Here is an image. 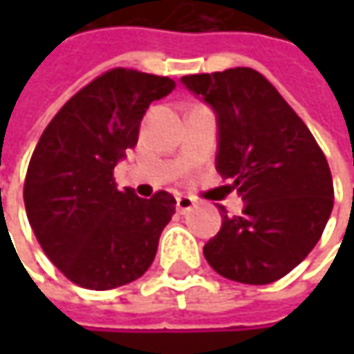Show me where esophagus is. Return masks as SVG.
Returning <instances> with one entry per match:
<instances>
[{
	"label": "esophagus",
	"mask_w": 354,
	"mask_h": 354,
	"mask_svg": "<svg viewBox=\"0 0 354 354\" xmlns=\"http://www.w3.org/2000/svg\"><path fill=\"white\" fill-rule=\"evenodd\" d=\"M195 205H197V203H195V198L185 197V195L177 197V211L181 212V214L193 211V209H195Z\"/></svg>",
	"instance_id": "1"
}]
</instances>
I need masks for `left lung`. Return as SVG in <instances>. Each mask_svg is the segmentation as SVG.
<instances>
[{"mask_svg":"<svg viewBox=\"0 0 354 354\" xmlns=\"http://www.w3.org/2000/svg\"><path fill=\"white\" fill-rule=\"evenodd\" d=\"M181 82L216 116V171L244 201L203 254L228 279L264 286L290 274L319 242L333 179L311 131L264 76L246 66Z\"/></svg>","mask_w":354,"mask_h":354,"instance_id":"1","label":"left lung"}]
</instances>
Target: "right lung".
Here are the masks:
<instances>
[{"mask_svg":"<svg viewBox=\"0 0 354 354\" xmlns=\"http://www.w3.org/2000/svg\"><path fill=\"white\" fill-rule=\"evenodd\" d=\"M175 88L167 76L114 68L50 120L25 177V211L48 260L71 281L112 290L151 266L175 198L118 191L114 167L138 143L149 104Z\"/></svg>","mask_w":354,"mask_h":354,"instance_id":"1","label":"right lung"}]
</instances>
